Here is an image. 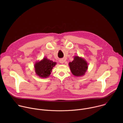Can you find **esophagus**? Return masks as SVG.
I'll return each instance as SVG.
<instances>
[{"label": "esophagus", "mask_w": 123, "mask_h": 123, "mask_svg": "<svg viewBox=\"0 0 123 123\" xmlns=\"http://www.w3.org/2000/svg\"><path fill=\"white\" fill-rule=\"evenodd\" d=\"M59 62H60L61 64H63V63H64V60H63V59H60V60H59Z\"/></svg>", "instance_id": "obj_1"}]
</instances>
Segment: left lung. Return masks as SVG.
Segmentation results:
<instances>
[{"mask_svg":"<svg viewBox=\"0 0 123 123\" xmlns=\"http://www.w3.org/2000/svg\"><path fill=\"white\" fill-rule=\"evenodd\" d=\"M68 65L72 73L75 76L84 75L88 68L86 61L78 56H75L74 60L72 62H69Z\"/></svg>","mask_w":123,"mask_h":123,"instance_id":"left-lung-1","label":"left lung"}]
</instances>
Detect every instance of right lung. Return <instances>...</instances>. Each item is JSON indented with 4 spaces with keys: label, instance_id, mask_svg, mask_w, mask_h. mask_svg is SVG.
Returning <instances> with one entry per match:
<instances>
[{
    "label": "right lung",
    "instance_id": "add662e5",
    "mask_svg": "<svg viewBox=\"0 0 123 123\" xmlns=\"http://www.w3.org/2000/svg\"><path fill=\"white\" fill-rule=\"evenodd\" d=\"M56 63L49 60L47 57H44L40 61L36 62L34 64V69L37 75L41 78L48 77L52 71V69L56 65Z\"/></svg>",
    "mask_w": 123,
    "mask_h": 123
}]
</instances>
